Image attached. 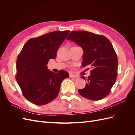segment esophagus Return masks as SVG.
<instances>
[{
	"instance_id": "obj_1",
	"label": "esophagus",
	"mask_w": 135,
	"mask_h": 135,
	"mask_svg": "<svg viewBox=\"0 0 135 135\" xmlns=\"http://www.w3.org/2000/svg\"><path fill=\"white\" fill-rule=\"evenodd\" d=\"M70 78H77L78 76L76 75H74V74H70Z\"/></svg>"
}]
</instances>
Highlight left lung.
Wrapping results in <instances>:
<instances>
[{
	"mask_svg": "<svg viewBox=\"0 0 135 135\" xmlns=\"http://www.w3.org/2000/svg\"><path fill=\"white\" fill-rule=\"evenodd\" d=\"M67 40L75 42L83 50V67L91 66V74L86 78L84 88L78 92L87 99L97 101L107 97L115 83L118 61L115 50L110 40L105 36L87 31H73Z\"/></svg>",
	"mask_w": 135,
	"mask_h": 135,
	"instance_id": "1",
	"label": "left lung"
}]
</instances>
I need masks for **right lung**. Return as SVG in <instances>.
Listing matches in <instances>:
<instances>
[{
	"label": "right lung",
	"mask_w": 135,
	"mask_h": 135,
	"mask_svg": "<svg viewBox=\"0 0 135 135\" xmlns=\"http://www.w3.org/2000/svg\"><path fill=\"white\" fill-rule=\"evenodd\" d=\"M70 31L48 32L31 38L19 54L16 79L23 96L36 105L50 103L58 96L61 82L69 74L63 70L59 73L51 71L48 61L56 57L58 48Z\"/></svg>",
	"instance_id": "add662e5"
}]
</instances>
